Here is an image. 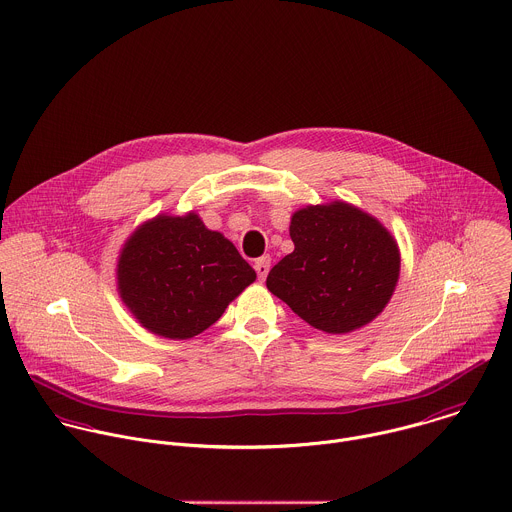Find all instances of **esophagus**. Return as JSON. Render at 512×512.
<instances>
[{
  "label": "esophagus",
  "mask_w": 512,
  "mask_h": 512,
  "mask_svg": "<svg viewBox=\"0 0 512 512\" xmlns=\"http://www.w3.org/2000/svg\"><path fill=\"white\" fill-rule=\"evenodd\" d=\"M270 264H272V258H270V256H262V258H258V260L254 262V270H256V274H258L260 280H266V276H268V272H270Z\"/></svg>",
  "instance_id": "1"
}]
</instances>
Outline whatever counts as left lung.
<instances>
[{
  "instance_id": "1",
  "label": "left lung",
  "mask_w": 512,
  "mask_h": 512,
  "mask_svg": "<svg viewBox=\"0 0 512 512\" xmlns=\"http://www.w3.org/2000/svg\"><path fill=\"white\" fill-rule=\"evenodd\" d=\"M294 252L268 274V290L312 328L349 334L389 304L401 268L391 232L361 208L334 200L292 214Z\"/></svg>"
}]
</instances>
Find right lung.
<instances>
[{"label":"right lung","mask_w":512,"mask_h":512,"mask_svg":"<svg viewBox=\"0 0 512 512\" xmlns=\"http://www.w3.org/2000/svg\"><path fill=\"white\" fill-rule=\"evenodd\" d=\"M254 280L236 246L196 212L143 222L117 260L123 304L145 330L169 340L208 330Z\"/></svg>","instance_id":"obj_1"}]
</instances>
